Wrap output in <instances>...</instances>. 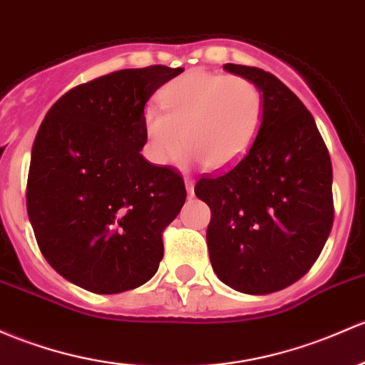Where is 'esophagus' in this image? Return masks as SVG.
Returning <instances> with one entry per match:
<instances>
[{
    "label": "esophagus",
    "mask_w": 365,
    "mask_h": 365,
    "mask_svg": "<svg viewBox=\"0 0 365 365\" xmlns=\"http://www.w3.org/2000/svg\"><path fill=\"white\" fill-rule=\"evenodd\" d=\"M185 187H187V192L192 195L194 194V180L192 178H185Z\"/></svg>",
    "instance_id": "esophagus-1"
}]
</instances>
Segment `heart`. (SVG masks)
Returning <instances> with one entry per match:
<instances>
[{
  "label": "heart",
  "instance_id": "b5f03b06",
  "mask_svg": "<svg viewBox=\"0 0 365 365\" xmlns=\"http://www.w3.org/2000/svg\"><path fill=\"white\" fill-rule=\"evenodd\" d=\"M164 110H143L148 157L171 164L189 145L194 160L208 170L236 164L255 141L264 120V94L245 76L189 70L160 91Z\"/></svg>",
  "mask_w": 365,
  "mask_h": 365
}]
</instances>
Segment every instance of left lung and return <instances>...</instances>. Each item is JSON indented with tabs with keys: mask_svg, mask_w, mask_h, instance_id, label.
Returning a JSON list of instances; mask_svg holds the SVG:
<instances>
[{
	"mask_svg": "<svg viewBox=\"0 0 365 365\" xmlns=\"http://www.w3.org/2000/svg\"><path fill=\"white\" fill-rule=\"evenodd\" d=\"M264 94L250 150L194 192L212 210L206 241L215 274L231 289L264 295L302 278L334 222L332 164L313 115L274 75L225 64Z\"/></svg>",
	"mask_w": 365,
	"mask_h": 365,
	"instance_id": "obj_1",
	"label": "left lung"
}]
</instances>
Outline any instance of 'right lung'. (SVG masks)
<instances>
[{
  "label": "right lung",
  "mask_w": 365,
  "mask_h": 365,
  "mask_svg": "<svg viewBox=\"0 0 365 365\" xmlns=\"http://www.w3.org/2000/svg\"><path fill=\"white\" fill-rule=\"evenodd\" d=\"M183 68L120 70L73 87L45 115L31 150L28 215L41 253L94 294L143 285L159 269L163 232L185 202L182 175L153 166L143 110Z\"/></svg>",
  "instance_id": "obj_1"
}]
</instances>
